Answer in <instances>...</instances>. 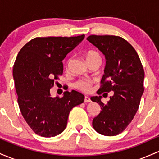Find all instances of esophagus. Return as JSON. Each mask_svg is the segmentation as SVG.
<instances>
[{
    "label": "esophagus",
    "mask_w": 159,
    "mask_h": 159,
    "mask_svg": "<svg viewBox=\"0 0 159 159\" xmlns=\"http://www.w3.org/2000/svg\"><path fill=\"white\" fill-rule=\"evenodd\" d=\"M84 102H85V103H87V102H91L90 98L88 97V96H85V98H84Z\"/></svg>",
    "instance_id": "34e87169"
}]
</instances>
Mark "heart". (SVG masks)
Returning <instances> with one entry per match:
<instances>
[{"label": "heart", "instance_id": "b5f03b06", "mask_svg": "<svg viewBox=\"0 0 159 159\" xmlns=\"http://www.w3.org/2000/svg\"><path fill=\"white\" fill-rule=\"evenodd\" d=\"M86 60L87 61L89 60L94 59V58H99V59H101V56L97 52L95 51H89L86 53ZM92 82L91 80H80L79 81L76 82L75 83V87L76 89H80V90L83 91V92H89L91 90V88H92Z\"/></svg>", "mask_w": 159, "mask_h": 159}]
</instances>
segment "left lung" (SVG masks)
Wrapping results in <instances>:
<instances>
[{
	"mask_svg": "<svg viewBox=\"0 0 159 159\" xmlns=\"http://www.w3.org/2000/svg\"><path fill=\"white\" fill-rule=\"evenodd\" d=\"M87 40L107 60L98 94L113 92L106 104L101 102V95L91 98L101 109L92 125L101 134L115 136L125 131L138 110L144 91L143 67L136 50L122 37L91 35Z\"/></svg>",
	"mask_w": 159,
	"mask_h": 159,
	"instance_id": "8db88e82",
	"label": "left lung"
}]
</instances>
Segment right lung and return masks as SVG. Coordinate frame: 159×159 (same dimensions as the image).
<instances>
[{"mask_svg":"<svg viewBox=\"0 0 159 159\" xmlns=\"http://www.w3.org/2000/svg\"><path fill=\"white\" fill-rule=\"evenodd\" d=\"M84 37H36L18 54L12 70L18 103L25 120L40 136L61 133L72 108L84 101V95L74 90L66 91L62 98L50 94L54 81L63 74L62 61Z\"/></svg>","mask_w":159,"mask_h":159,"instance_id":"1","label":"right lung"}]
</instances>
